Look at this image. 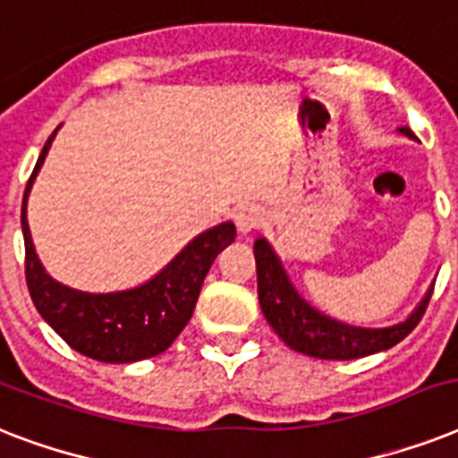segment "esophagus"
I'll use <instances>...</instances> for the list:
<instances>
[{"instance_id": "esophagus-1", "label": "esophagus", "mask_w": 458, "mask_h": 458, "mask_svg": "<svg viewBox=\"0 0 458 458\" xmlns=\"http://www.w3.org/2000/svg\"><path fill=\"white\" fill-rule=\"evenodd\" d=\"M264 221H266L264 208H259V207L240 208L235 216L237 233H240V235H250L251 230H257L259 225H264Z\"/></svg>"}]
</instances>
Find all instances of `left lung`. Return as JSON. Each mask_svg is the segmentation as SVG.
I'll return each mask as SVG.
<instances>
[{"label": "left lung", "instance_id": "1", "mask_svg": "<svg viewBox=\"0 0 458 458\" xmlns=\"http://www.w3.org/2000/svg\"><path fill=\"white\" fill-rule=\"evenodd\" d=\"M399 132L409 140H416V135L406 125L399 128ZM254 259H257L259 304H261L266 320L271 323V327L287 347L306 356L327 359V361L361 359V356H370L399 344L413 327L419 326V320L426 313L428 301L433 297V285H430L416 309L394 326H349L344 320L318 311L297 293L293 278L287 276L285 266L280 261L278 251L273 250V244L266 237H257Z\"/></svg>", "mask_w": 458, "mask_h": 458}]
</instances>
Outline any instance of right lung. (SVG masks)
I'll use <instances>...</instances> for the list:
<instances>
[{"label": "right lung", "mask_w": 458, "mask_h": 458, "mask_svg": "<svg viewBox=\"0 0 458 458\" xmlns=\"http://www.w3.org/2000/svg\"><path fill=\"white\" fill-rule=\"evenodd\" d=\"M59 128L42 147L21 207L25 280L32 304L47 326L82 356L104 363H135L152 359L171 347L187 320L192 318L208 268L228 244L235 242V225L223 221L204 230L152 278L128 290L85 293L54 280L32 244L28 197Z\"/></svg>", "instance_id": "right-lung-1"}]
</instances>
